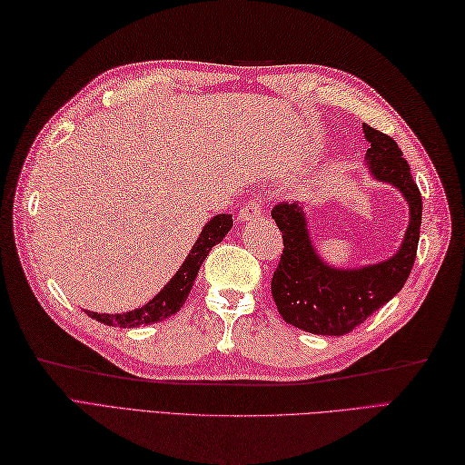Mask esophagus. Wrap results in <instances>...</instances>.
<instances>
[{
	"instance_id": "obj_1",
	"label": "esophagus",
	"mask_w": 465,
	"mask_h": 465,
	"mask_svg": "<svg viewBox=\"0 0 465 465\" xmlns=\"http://www.w3.org/2000/svg\"><path fill=\"white\" fill-rule=\"evenodd\" d=\"M261 216H263V204H261L259 198H253V200L245 202V204L242 206L240 213H237V220H240L242 223H245V222L259 220Z\"/></svg>"
}]
</instances>
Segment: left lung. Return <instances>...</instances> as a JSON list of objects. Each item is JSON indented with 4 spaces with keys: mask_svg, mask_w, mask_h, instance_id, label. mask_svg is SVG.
Wrapping results in <instances>:
<instances>
[{
    "mask_svg": "<svg viewBox=\"0 0 465 465\" xmlns=\"http://www.w3.org/2000/svg\"><path fill=\"white\" fill-rule=\"evenodd\" d=\"M365 161L379 183L395 186L409 204V228L397 253L357 269L330 267L312 245L304 210L282 202L271 216L282 233V255L271 292L287 324L318 336H343L387 304L407 282L420 237L422 196L395 139L363 125Z\"/></svg>",
    "mask_w": 465,
    "mask_h": 465,
    "instance_id": "8db88e82",
    "label": "left lung"
}]
</instances>
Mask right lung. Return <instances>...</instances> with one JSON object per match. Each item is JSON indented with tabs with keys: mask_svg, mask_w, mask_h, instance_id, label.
Masks as SVG:
<instances>
[{
	"mask_svg": "<svg viewBox=\"0 0 465 465\" xmlns=\"http://www.w3.org/2000/svg\"><path fill=\"white\" fill-rule=\"evenodd\" d=\"M232 225H233V220L230 213H218V216H213L204 225V230H202L196 243L193 245V249H190V253L184 259L181 269L174 272V277L166 282L161 289V292L154 296V299H151L145 306L135 308V311L124 312V314H98V312H88V311L86 314L94 320H98L102 324L119 326V328H135L143 324H153V322H159V320L176 314L181 311V306L186 302V296L190 289H193L202 261L208 257L213 245L223 240L225 233L232 230Z\"/></svg>",
	"mask_w": 465,
	"mask_h": 465,
	"instance_id": "right-lung-1",
	"label": "right lung"
}]
</instances>
